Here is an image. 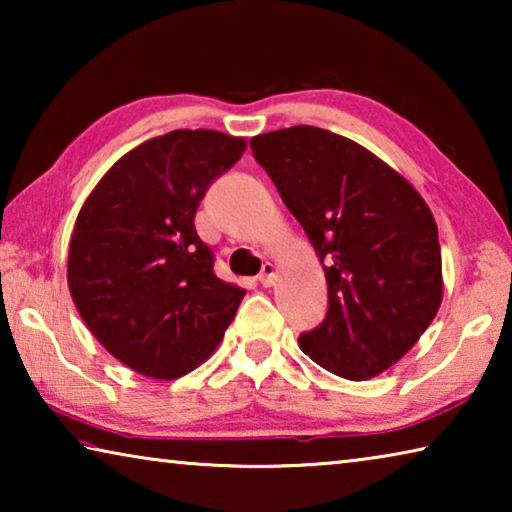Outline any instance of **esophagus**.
Instances as JSON below:
<instances>
[{"label": "esophagus", "mask_w": 512, "mask_h": 512, "mask_svg": "<svg viewBox=\"0 0 512 512\" xmlns=\"http://www.w3.org/2000/svg\"><path fill=\"white\" fill-rule=\"evenodd\" d=\"M257 280L262 287H273L275 284V266L271 262H264L262 264V273L257 275Z\"/></svg>", "instance_id": "34e87169"}]
</instances>
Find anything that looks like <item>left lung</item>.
Instances as JSON below:
<instances>
[{"mask_svg": "<svg viewBox=\"0 0 512 512\" xmlns=\"http://www.w3.org/2000/svg\"><path fill=\"white\" fill-rule=\"evenodd\" d=\"M327 277V314L300 350L343 379L391 368L443 300L438 228L422 196L377 155L316 126L250 140Z\"/></svg>", "mask_w": 512, "mask_h": 512, "instance_id": "1", "label": "left lung"}]
</instances>
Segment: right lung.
Masks as SVG:
<instances>
[{"label":"right lung","mask_w":512,"mask_h":512,"mask_svg":"<svg viewBox=\"0 0 512 512\" xmlns=\"http://www.w3.org/2000/svg\"><path fill=\"white\" fill-rule=\"evenodd\" d=\"M246 140L219 131L151 137L92 189L74 225L67 284L85 325L140 375L178 379L210 357L244 289L214 275L198 203Z\"/></svg>","instance_id":"right-lung-1"}]
</instances>
